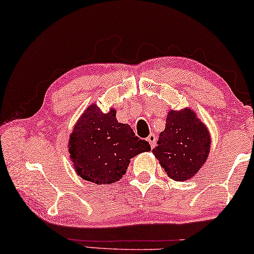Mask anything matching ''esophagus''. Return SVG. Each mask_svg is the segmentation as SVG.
<instances>
[{
    "label": "esophagus",
    "mask_w": 254,
    "mask_h": 254,
    "mask_svg": "<svg viewBox=\"0 0 254 254\" xmlns=\"http://www.w3.org/2000/svg\"><path fill=\"white\" fill-rule=\"evenodd\" d=\"M147 142L151 144V147L153 148L156 145V136L155 134H149L147 137Z\"/></svg>",
    "instance_id": "34e87169"
}]
</instances>
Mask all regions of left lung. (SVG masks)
<instances>
[{"label": "left lung", "instance_id": "left-lung-1", "mask_svg": "<svg viewBox=\"0 0 254 254\" xmlns=\"http://www.w3.org/2000/svg\"><path fill=\"white\" fill-rule=\"evenodd\" d=\"M210 137L205 125L191 109L171 110L157 146L153 148L168 176L176 181L189 180L207 160Z\"/></svg>", "mask_w": 254, "mask_h": 254}]
</instances>
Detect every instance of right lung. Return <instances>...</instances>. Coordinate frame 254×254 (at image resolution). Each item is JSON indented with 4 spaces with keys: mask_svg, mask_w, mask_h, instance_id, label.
Listing matches in <instances>:
<instances>
[{
    "mask_svg": "<svg viewBox=\"0 0 254 254\" xmlns=\"http://www.w3.org/2000/svg\"><path fill=\"white\" fill-rule=\"evenodd\" d=\"M68 151L78 176L97 185H111L126 173L130 159L151 151V145L135 135L129 125L116 119V110L103 114L90 106L69 137Z\"/></svg>",
    "mask_w": 254,
    "mask_h": 254,
    "instance_id": "obj_1",
    "label": "right lung"
}]
</instances>
